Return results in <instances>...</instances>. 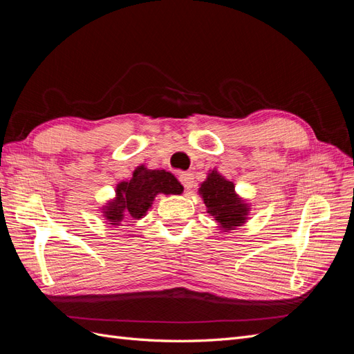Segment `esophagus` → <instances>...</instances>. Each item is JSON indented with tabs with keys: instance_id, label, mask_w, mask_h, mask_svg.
<instances>
[{
	"instance_id": "esophagus-1",
	"label": "esophagus",
	"mask_w": 354,
	"mask_h": 354,
	"mask_svg": "<svg viewBox=\"0 0 354 354\" xmlns=\"http://www.w3.org/2000/svg\"><path fill=\"white\" fill-rule=\"evenodd\" d=\"M180 181H181V185L185 186V189H190V187H194V183H195V177H194V174L192 173H181L180 174Z\"/></svg>"
}]
</instances>
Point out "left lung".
I'll list each match as a JSON object with an SVG mask.
<instances>
[{"label": "left lung", "mask_w": 354, "mask_h": 354, "mask_svg": "<svg viewBox=\"0 0 354 354\" xmlns=\"http://www.w3.org/2000/svg\"><path fill=\"white\" fill-rule=\"evenodd\" d=\"M199 195L208 212L220 223V227L224 232L236 229L245 223L248 216V205L234 194L232 181L220 176L217 171H212L201 185Z\"/></svg>", "instance_id": "1"}]
</instances>
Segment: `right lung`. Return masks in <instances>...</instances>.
<instances>
[{"instance_id": "obj_1", "label": "right lung", "mask_w": 354, "mask_h": 354, "mask_svg": "<svg viewBox=\"0 0 354 354\" xmlns=\"http://www.w3.org/2000/svg\"><path fill=\"white\" fill-rule=\"evenodd\" d=\"M183 186L178 180L167 173L165 169H147L145 165L138 167L130 181H122L116 187V199L104 207V217L112 221L113 226H120L124 216L142 218L151 207L158 194L180 195Z\"/></svg>"}]
</instances>
